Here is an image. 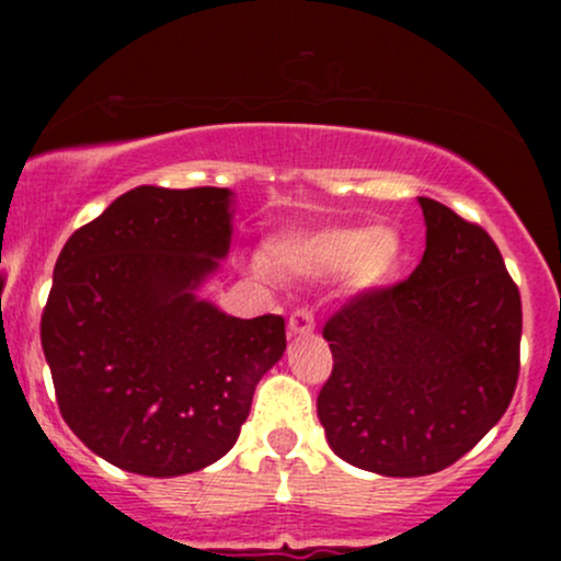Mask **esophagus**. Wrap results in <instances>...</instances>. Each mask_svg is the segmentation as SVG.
Returning <instances> with one entry per match:
<instances>
[{"mask_svg": "<svg viewBox=\"0 0 561 561\" xmlns=\"http://www.w3.org/2000/svg\"><path fill=\"white\" fill-rule=\"evenodd\" d=\"M317 330V319H313L311 308H295L287 319V332L289 337H306Z\"/></svg>", "mask_w": 561, "mask_h": 561, "instance_id": "esophagus-1", "label": "esophagus"}]
</instances>
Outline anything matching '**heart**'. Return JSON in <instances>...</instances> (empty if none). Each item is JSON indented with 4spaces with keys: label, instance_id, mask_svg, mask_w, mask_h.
<instances>
[{
    "label": "heart",
    "instance_id": "b5f03b06",
    "mask_svg": "<svg viewBox=\"0 0 561 561\" xmlns=\"http://www.w3.org/2000/svg\"><path fill=\"white\" fill-rule=\"evenodd\" d=\"M401 261L403 240L392 227H324L274 234L266 255L250 259V272L259 279H274V268L302 279L340 274L347 293L364 295L388 285Z\"/></svg>",
    "mask_w": 561,
    "mask_h": 561
}]
</instances>
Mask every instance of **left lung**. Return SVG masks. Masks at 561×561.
I'll list each match as a JSON object with an SVG mask.
<instances>
[{
  "instance_id": "1",
  "label": "left lung",
  "mask_w": 561,
  "mask_h": 561,
  "mask_svg": "<svg viewBox=\"0 0 561 561\" xmlns=\"http://www.w3.org/2000/svg\"><path fill=\"white\" fill-rule=\"evenodd\" d=\"M427 248L401 285L327 321L334 366L317 411L347 465L440 472L504 416L517 388L523 302L488 231L420 197Z\"/></svg>"
}]
</instances>
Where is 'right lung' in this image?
<instances>
[{
  "instance_id": "add662e5",
  "label": "right lung",
  "mask_w": 561,
  "mask_h": 561,
  "mask_svg": "<svg viewBox=\"0 0 561 561\" xmlns=\"http://www.w3.org/2000/svg\"><path fill=\"white\" fill-rule=\"evenodd\" d=\"M234 192L137 186L76 229L55 263L42 347L57 405L113 467L179 478L229 454L285 319H237L199 287L231 244Z\"/></svg>"
}]
</instances>
